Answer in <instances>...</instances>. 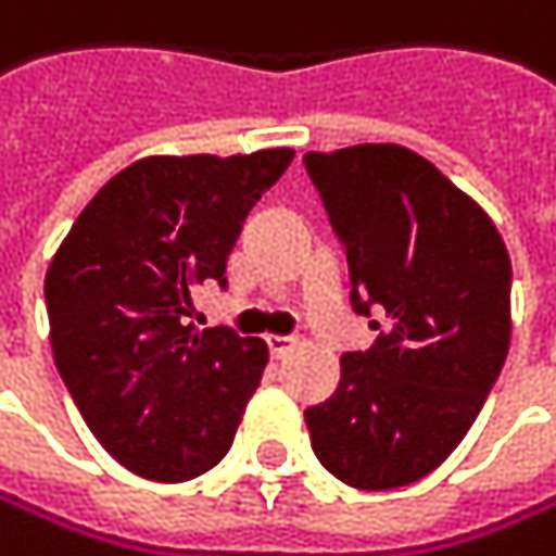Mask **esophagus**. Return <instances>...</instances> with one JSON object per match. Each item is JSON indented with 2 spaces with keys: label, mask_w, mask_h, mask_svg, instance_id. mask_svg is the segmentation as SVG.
<instances>
[{
  "label": "esophagus",
  "mask_w": 556,
  "mask_h": 556,
  "mask_svg": "<svg viewBox=\"0 0 556 556\" xmlns=\"http://www.w3.org/2000/svg\"><path fill=\"white\" fill-rule=\"evenodd\" d=\"M293 337H266V346H269V356H276V359H280V356H287L290 350H293Z\"/></svg>",
  "instance_id": "34e87169"
}]
</instances>
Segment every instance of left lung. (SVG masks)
Masks as SVG:
<instances>
[{
  "label": "left lung",
  "instance_id": "8db88e82",
  "mask_svg": "<svg viewBox=\"0 0 556 556\" xmlns=\"http://www.w3.org/2000/svg\"><path fill=\"white\" fill-rule=\"evenodd\" d=\"M306 176L350 266V306L377 316L309 407L316 460L359 490L437 470L477 420L510 346V256L497 226L403 146L306 153Z\"/></svg>",
  "mask_w": 556,
  "mask_h": 556
}]
</instances>
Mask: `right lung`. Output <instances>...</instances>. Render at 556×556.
<instances>
[{
    "mask_svg": "<svg viewBox=\"0 0 556 556\" xmlns=\"http://www.w3.org/2000/svg\"><path fill=\"white\" fill-rule=\"evenodd\" d=\"M293 149L149 156L116 173L46 273L59 377L126 470L179 483L216 467L260 387L266 343L189 324L203 283L226 290L243 219Z\"/></svg>",
    "mask_w": 556,
    "mask_h": 556,
    "instance_id": "right-lung-1",
    "label": "right lung"
}]
</instances>
